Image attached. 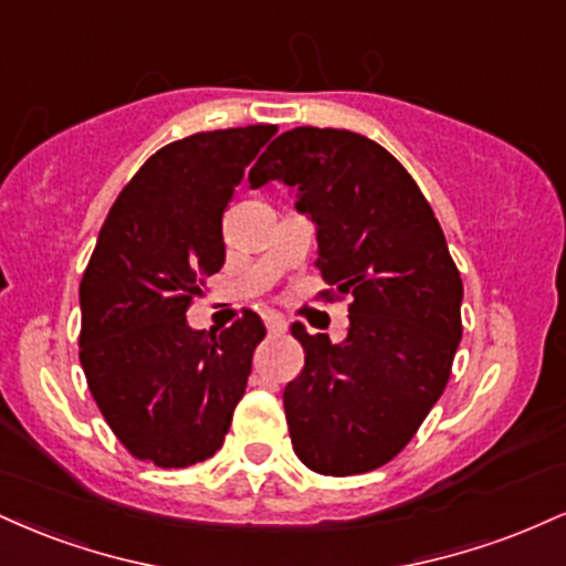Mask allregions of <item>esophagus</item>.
<instances>
[{
	"label": "esophagus",
	"instance_id": "esophagus-1",
	"mask_svg": "<svg viewBox=\"0 0 566 566\" xmlns=\"http://www.w3.org/2000/svg\"><path fill=\"white\" fill-rule=\"evenodd\" d=\"M265 327H269V333H274V335H284V333H287V322H284L279 314H269V316H265Z\"/></svg>",
	"mask_w": 566,
	"mask_h": 566
}]
</instances>
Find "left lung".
<instances>
[{
    "instance_id": "obj_1",
    "label": "left lung",
    "mask_w": 566,
    "mask_h": 566,
    "mask_svg": "<svg viewBox=\"0 0 566 566\" xmlns=\"http://www.w3.org/2000/svg\"><path fill=\"white\" fill-rule=\"evenodd\" d=\"M282 180L316 223V269L348 297V335H292L305 365L284 388L292 450L311 471L380 469L415 437L452 373L463 279L431 205L386 148L359 133L295 127L258 157L250 186Z\"/></svg>"
}]
</instances>
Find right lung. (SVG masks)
I'll return each mask as SVG.
<instances>
[{
  "label": "right lung",
  "instance_id": "add662e5",
  "mask_svg": "<svg viewBox=\"0 0 566 566\" xmlns=\"http://www.w3.org/2000/svg\"><path fill=\"white\" fill-rule=\"evenodd\" d=\"M276 125L188 135L135 172L80 284V361L97 409L133 458L186 469L223 447L244 396L255 311L223 333L191 329L186 311L226 261L223 212Z\"/></svg>",
  "mask_w": 566,
  "mask_h": 566
}]
</instances>
